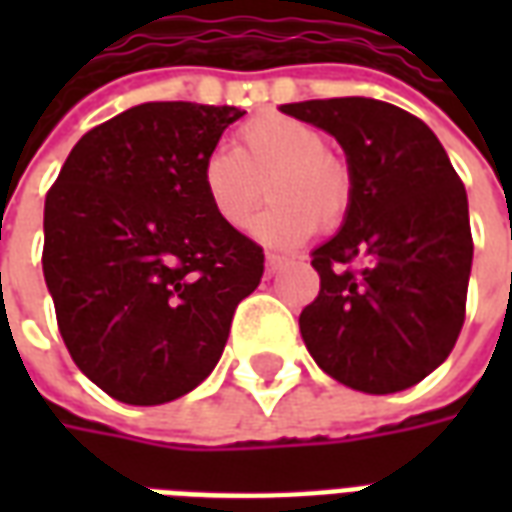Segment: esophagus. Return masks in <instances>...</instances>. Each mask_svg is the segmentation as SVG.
<instances>
[{
	"label": "esophagus",
	"instance_id": "obj_1",
	"mask_svg": "<svg viewBox=\"0 0 512 512\" xmlns=\"http://www.w3.org/2000/svg\"><path fill=\"white\" fill-rule=\"evenodd\" d=\"M282 263H285V257L274 255V252H268V255H266V271H268V274H277L279 268H282Z\"/></svg>",
	"mask_w": 512,
	"mask_h": 512
}]
</instances>
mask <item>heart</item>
<instances>
[{
    "label": "heart",
    "instance_id": "1",
    "mask_svg": "<svg viewBox=\"0 0 512 512\" xmlns=\"http://www.w3.org/2000/svg\"><path fill=\"white\" fill-rule=\"evenodd\" d=\"M202 194L213 213L233 230H246L271 194L257 222L266 244L296 246L334 230L354 202V172L326 147L321 128L282 112H263L235 131L233 150H213L202 161Z\"/></svg>",
    "mask_w": 512,
    "mask_h": 512
}]
</instances>
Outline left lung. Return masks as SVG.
Segmentation results:
<instances>
[{"label":"left lung","instance_id":"left-lung-1","mask_svg":"<svg viewBox=\"0 0 512 512\" xmlns=\"http://www.w3.org/2000/svg\"><path fill=\"white\" fill-rule=\"evenodd\" d=\"M282 112L343 145L354 202L332 241L312 252L321 290L299 315L323 373L389 395L450 356L472 271L469 202L450 158L419 117L373 98H318Z\"/></svg>","mask_w":512,"mask_h":512}]
</instances>
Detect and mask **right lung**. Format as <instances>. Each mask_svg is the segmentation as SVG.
Here are the masks:
<instances>
[{"label":"right lung","mask_w":512,"mask_h":512,"mask_svg":"<svg viewBox=\"0 0 512 512\" xmlns=\"http://www.w3.org/2000/svg\"><path fill=\"white\" fill-rule=\"evenodd\" d=\"M235 106L139 104L90 128L46 194L43 277L68 354L120 403L158 406L211 376L263 246L213 213L202 161Z\"/></svg>","instance_id":"1"}]
</instances>
